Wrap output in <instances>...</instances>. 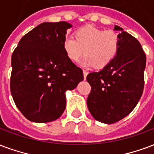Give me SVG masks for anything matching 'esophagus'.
<instances>
[{
	"label": "esophagus",
	"instance_id": "esophagus-1",
	"mask_svg": "<svg viewBox=\"0 0 154 154\" xmlns=\"http://www.w3.org/2000/svg\"><path fill=\"white\" fill-rule=\"evenodd\" d=\"M87 74H88V72L86 71V70H83V75H84V78L86 79V76H87Z\"/></svg>",
	"mask_w": 154,
	"mask_h": 154
}]
</instances>
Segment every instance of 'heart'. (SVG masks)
<instances>
[{"instance_id": "1", "label": "heart", "mask_w": 154, "mask_h": 154, "mask_svg": "<svg viewBox=\"0 0 154 154\" xmlns=\"http://www.w3.org/2000/svg\"><path fill=\"white\" fill-rule=\"evenodd\" d=\"M74 37H66L63 48L70 60L77 62L85 53L84 66L103 68L118 54L120 39L112 30H103L91 25L84 26L74 32Z\"/></svg>"}]
</instances>
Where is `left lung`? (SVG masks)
Returning a JSON list of instances; mask_svg holds the SVG:
<instances>
[{"instance_id": "left-lung-1", "label": "left lung", "mask_w": 154, "mask_h": 154, "mask_svg": "<svg viewBox=\"0 0 154 154\" xmlns=\"http://www.w3.org/2000/svg\"><path fill=\"white\" fill-rule=\"evenodd\" d=\"M120 45L112 62L100 72H90L91 91L87 98L90 112L99 122L112 124L131 112L143 94L146 55L140 43L118 26Z\"/></svg>"}]
</instances>
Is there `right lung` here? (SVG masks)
I'll return each instance as SVG.
<instances>
[{
	"instance_id": "right-lung-1",
	"label": "right lung",
	"mask_w": 154,
	"mask_h": 154,
	"mask_svg": "<svg viewBox=\"0 0 154 154\" xmlns=\"http://www.w3.org/2000/svg\"><path fill=\"white\" fill-rule=\"evenodd\" d=\"M62 21L43 23L25 34L11 57L10 92L17 108L28 120L54 121L66 107L65 92L83 80L82 68L63 48L67 29Z\"/></svg>"
}]
</instances>
